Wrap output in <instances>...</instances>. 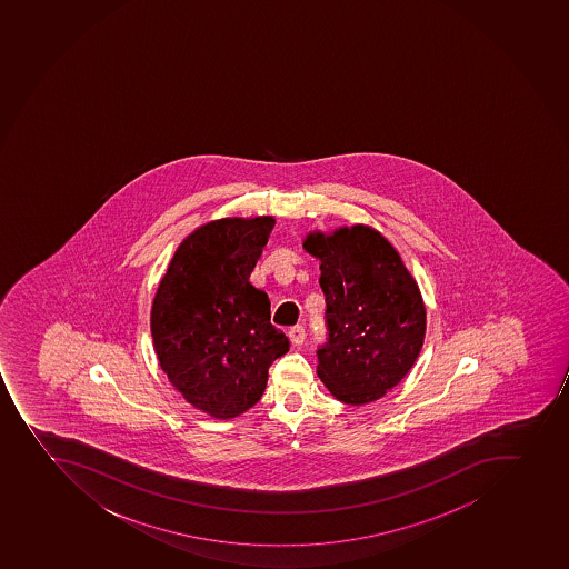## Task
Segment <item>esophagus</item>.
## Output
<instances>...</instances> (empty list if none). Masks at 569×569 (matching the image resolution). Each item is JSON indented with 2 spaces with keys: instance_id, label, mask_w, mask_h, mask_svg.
<instances>
[{
  "instance_id": "esophagus-1",
  "label": "esophagus",
  "mask_w": 569,
  "mask_h": 569,
  "mask_svg": "<svg viewBox=\"0 0 569 569\" xmlns=\"http://www.w3.org/2000/svg\"><path fill=\"white\" fill-rule=\"evenodd\" d=\"M289 339H291L295 346L303 345V340H306V329H303L302 326H295V328L289 329Z\"/></svg>"
}]
</instances>
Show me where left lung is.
<instances>
[{
    "label": "left lung",
    "mask_w": 569,
    "mask_h": 569,
    "mask_svg": "<svg viewBox=\"0 0 569 569\" xmlns=\"http://www.w3.org/2000/svg\"><path fill=\"white\" fill-rule=\"evenodd\" d=\"M303 249L320 260L329 339L317 373L335 399L360 407L385 397L418 360L427 308L396 247L368 224L313 230Z\"/></svg>",
    "instance_id": "left-lung-1"
}]
</instances>
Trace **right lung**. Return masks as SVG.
<instances>
[{
    "mask_svg": "<svg viewBox=\"0 0 569 569\" xmlns=\"http://www.w3.org/2000/svg\"><path fill=\"white\" fill-rule=\"evenodd\" d=\"M274 223L256 216L201 224L173 252L151 303L159 366L193 408L216 419L254 407L269 366L289 350L271 323V300L249 280Z\"/></svg>",
    "mask_w": 569,
    "mask_h": 569,
    "instance_id": "1",
    "label": "right lung"
}]
</instances>
